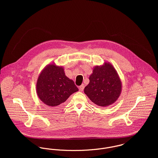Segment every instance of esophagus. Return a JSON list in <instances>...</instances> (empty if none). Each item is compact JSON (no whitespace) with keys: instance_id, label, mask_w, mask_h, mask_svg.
<instances>
[{"instance_id":"34e87169","label":"esophagus","mask_w":158,"mask_h":158,"mask_svg":"<svg viewBox=\"0 0 158 158\" xmlns=\"http://www.w3.org/2000/svg\"><path fill=\"white\" fill-rule=\"evenodd\" d=\"M79 89H80V90H81V91H83V89H84V85H81L79 87Z\"/></svg>"}]
</instances>
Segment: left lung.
Masks as SVG:
<instances>
[{"label":"left lung","mask_w":158,"mask_h":158,"mask_svg":"<svg viewBox=\"0 0 158 158\" xmlns=\"http://www.w3.org/2000/svg\"><path fill=\"white\" fill-rule=\"evenodd\" d=\"M89 83L84 92L95 105L107 107L115 103L122 92V81L119 75L109 62L93 68L89 76Z\"/></svg>","instance_id":"obj_1"}]
</instances>
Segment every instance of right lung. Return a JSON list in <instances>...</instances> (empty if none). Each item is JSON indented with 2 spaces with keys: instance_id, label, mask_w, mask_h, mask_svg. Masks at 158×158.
Instances as JSON below:
<instances>
[{
  "instance_id": "add662e5",
  "label": "right lung",
  "mask_w": 158,
  "mask_h": 158,
  "mask_svg": "<svg viewBox=\"0 0 158 158\" xmlns=\"http://www.w3.org/2000/svg\"><path fill=\"white\" fill-rule=\"evenodd\" d=\"M63 66L48 64L39 75L36 93L43 103L48 107L57 108L78 90L73 81L66 76Z\"/></svg>"
}]
</instances>
